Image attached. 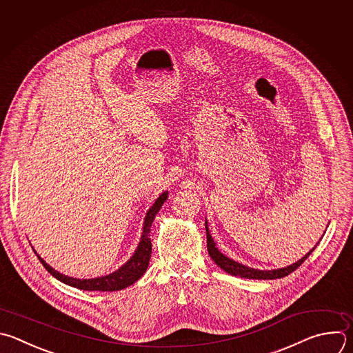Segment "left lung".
I'll return each mask as SVG.
<instances>
[{
  "instance_id": "obj_1",
  "label": "left lung",
  "mask_w": 353,
  "mask_h": 353,
  "mask_svg": "<svg viewBox=\"0 0 353 353\" xmlns=\"http://www.w3.org/2000/svg\"><path fill=\"white\" fill-rule=\"evenodd\" d=\"M205 230H206V241H208V252L209 256L212 258V261L225 273L231 274V276H237L241 279H250V280H274V279H283L285 276H288L290 273H292L295 269H298L307 258L309 255L314 251L316 244L303 258H301L298 262L281 268V269H273V270H259V269H254L250 266H245L243 263H239L236 261H232L230 258H227L225 255H223L217 248H216V243L213 241L210 232H209V227H208V220H205ZM324 236V234H323ZM323 239V237H321ZM320 239V240H321Z\"/></svg>"
}]
</instances>
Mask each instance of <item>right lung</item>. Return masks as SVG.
Wrapping results in <instances>:
<instances>
[{
    "mask_svg": "<svg viewBox=\"0 0 353 353\" xmlns=\"http://www.w3.org/2000/svg\"><path fill=\"white\" fill-rule=\"evenodd\" d=\"M168 196H169V192L163 191L157 198V201L152 203V206L148 209L145 219H144V224H143V232H141L140 243H139L134 254L130 256V259L125 265H122L119 269L106 274V276L95 277V279H74V277L65 276V274L59 273L58 270H55L54 268H51L34 250L33 251L39 256L40 262L48 270L50 274H52L57 280H59L70 287L84 290V291H119V290L128 288L129 285L134 284L148 269L151 250H152L151 239H150L151 225H152L155 216L161 210L162 205L166 202Z\"/></svg>",
    "mask_w": 353,
    "mask_h": 353,
    "instance_id": "obj_1",
    "label": "right lung"
}]
</instances>
